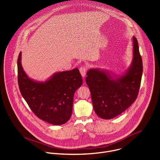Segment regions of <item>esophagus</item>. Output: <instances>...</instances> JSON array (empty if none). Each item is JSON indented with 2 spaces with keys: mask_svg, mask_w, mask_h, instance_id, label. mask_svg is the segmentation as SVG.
Instances as JSON below:
<instances>
[{
  "mask_svg": "<svg viewBox=\"0 0 160 160\" xmlns=\"http://www.w3.org/2000/svg\"><path fill=\"white\" fill-rule=\"evenodd\" d=\"M80 74L82 75V77H85V75H86V72H87V66H81L80 68Z\"/></svg>",
  "mask_w": 160,
  "mask_h": 160,
  "instance_id": "34e87169",
  "label": "esophagus"
}]
</instances>
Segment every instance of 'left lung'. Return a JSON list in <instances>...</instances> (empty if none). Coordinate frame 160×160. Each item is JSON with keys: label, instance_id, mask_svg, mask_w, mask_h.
Listing matches in <instances>:
<instances>
[{"label": "left lung", "instance_id": "1", "mask_svg": "<svg viewBox=\"0 0 160 160\" xmlns=\"http://www.w3.org/2000/svg\"><path fill=\"white\" fill-rule=\"evenodd\" d=\"M133 59L127 73L114 80L107 73L90 70L86 77L92 104L97 115L103 119H111L125 111L138 98L143 66L138 42L133 37Z\"/></svg>", "mask_w": 160, "mask_h": 160}]
</instances>
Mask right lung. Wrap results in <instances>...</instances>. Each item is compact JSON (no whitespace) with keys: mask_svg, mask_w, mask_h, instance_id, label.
<instances>
[{"mask_svg":"<svg viewBox=\"0 0 160 160\" xmlns=\"http://www.w3.org/2000/svg\"><path fill=\"white\" fill-rule=\"evenodd\" d=\"M18 58V82L20 92L31 110L40 119L59 125L71 118L73 96L82 85V78L78 68L56 73L49 80L39 83L30 79Z\"/></svg>","mask_w":160,"mask_h":160,"instance_id":"right-lung-1","label":"right lung"}]
</instances>
